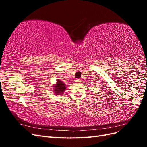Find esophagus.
I'll use <instances>...</instances> for the list:
<instances>
[{
	"label": "esophagus",
	"mask_w": 147,
	"mask_h": 147,
	"mask_svg": "<svg viewBox=\"0 0 147 147\" xmlns=\"http://www.w3.org/2000/svg\"><path fill=\"white\" fill-rule=\"evenodd\" d=\"M82 81H81V80L80 79H77L76 80V82L77 83H80Z\"/></svg>",
	"instance_id": "34e87169"
}]
</instances>
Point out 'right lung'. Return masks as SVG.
I'll return each mask as SVG.
<instances>
[{
	"label": "right lung",
	"instance_id": "add662e5",
	"mask_svg": "<svg viewBox=\"0 0 147 147\" xmlns=\"http://www.w3.org/2000/svg\"><path fill=\"white\" fill-rule=\"evenodd\" d=\"M53 87H54L53 88V91H54L53 92L56 95H62L66 89L65 84L60 80H57L56 83Z\"/></svg>",
	"mask_w": 147,
	"mask_h": 147
}]
</instances>
